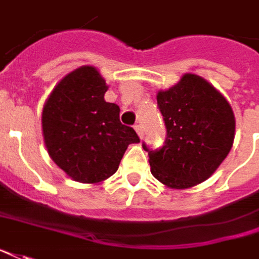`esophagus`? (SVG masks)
Here are the masks:
<instances>
[{
  "label": "esophagus",
  "mask_w": 259,
  "mask_h": 259,
  "mask_svg": "<svg viewBox=\"0 0 259 259\" xmlns=\"http://www.w3.org/2000/svg\"><path fill=\"white\" fill-rule=\"evenodd\" d=\"M135 131H137V134H138V137H140V138H142V137H144V126L141 125V124L135 125Z\"/></svg>",
  "instance_id": "34e87169"
}]
</instances>
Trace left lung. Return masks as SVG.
Here are the masks:
<instances>
[{
    "label": "left lung",
    "instance_id": "obj_1",
    "mask_svg": "<svg viewBox=\"0 0 259 259\" xmlns=\"http://www.w3.org/2000/svg\"><path fill=\"white\" fill-rule=\"evenodd\" d=\"M166 125L165 145L149 155L151 174L170 189H189L208 179L231 151L235 117L226 97L206 78L186 73L156 94Z\"/></svg>",
    "mask_w": 259,
    "mask_h": 259
}]
</instances>
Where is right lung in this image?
<instances>
[{"instance_id": "obj_1", "label": "right lung", "mask_w": 259, "mask_h": 259, "mask_svg": "<svg viewBox=\"0 0 259 259\" xmlns=\"http://www.w3.org/2000/svg\"><path fill=\"white\" fill-rule=\"evenodd\" d=\"M104 77L81 66L55 85L42 111L48 153L73 181L97 185L117 172L130 144L140 142L119 121V107L107 103Z\"/></svg>"}]
</instances>
